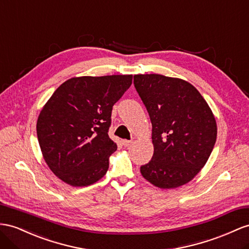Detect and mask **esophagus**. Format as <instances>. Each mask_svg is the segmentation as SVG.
I'll use <instances>...</instances> for the list:
<instances>
[{"label": "esophagus", "instance_id": "1", "mask_svg": "<svg viewBox=\"0 0 249 249\" xmlns=\"http://www.w3.org/2000/svg\"><path fill=\"white\" fill-rule=\"evenodd\" d=\"M131 144H132V141H129V140H124V141H123L124 147H129Z\"/></svg>", "mask_w": 249, "mask_h": 249}]
</instances>
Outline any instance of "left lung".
<instances>
[{
	"instance_id": "1",
	"label": "left lung",
	"mask_w": 249,
	"mask_h": 249,
	"mask_svg": "<svg viewBox=\"0 0 249 249\" xmlns=\"http://www.w3.org/2000/svg\"><path fill=\"white\" fill-rule=\"evenodd\" d=\"M133 84L152 125L154 156L141 166L159 188L188 183L206 164L216 140L212 109L190 83L162 74H136Z\"/></svg>"
}]
</instances>
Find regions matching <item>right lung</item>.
Returning a JSON list of instances; mask_svg holds the SVG:
<instances>
[{"label": "right lung", "instance_id": "right-lung-1", "mask_svg": "<svg viewBox=\"0 0 249 249\" xmlns=\"http://www.w3.org/2000/svg\"><path fill=\"white\" fill-rule=\"evenodd\" d=\"M131 83V74L72 78L43 107L37 140L44 160L62 181L88 186L105 176L117 150L108 136L112 106Z\"/></svg>", "mask_w": 249, "mask_h": 249}]
</instances>
